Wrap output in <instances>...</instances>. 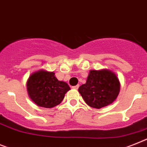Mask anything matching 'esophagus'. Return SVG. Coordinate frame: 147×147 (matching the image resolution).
<instances>
[{"label": "esophagus", "mask_w": 147, "mask_h": 147, "mask_svg": "<svg viewBox=\"0 0 147 147\" xmlns=\"http://www.w3.org/2000/svg\"><path fill=\"white\" fill-rule=\"evenodd\" d=\"M78 87H79V85H76V86H74V87H72V89L78 90Z\"/></svg>", "instance_id": "esophagus-1"}]
</instances>
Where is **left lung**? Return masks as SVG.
Here are the masks:
<instances>
[{"label": "left lung", "mask_w": 147, "mask_h": 147, "mask_svg": "<svg viewBox=\"0 0 147 147\" xmlns=\"http://www.w3.org/2000/svg\"><path fill=\"white\" fill-rule=\"evenodd\" d=\"M119 90V78L108 69L90 70L86 83L78 88L85 102L97 109L112 104L117 98Z\"/></svg>", "instance_id": "obj_1"}]
</instances>
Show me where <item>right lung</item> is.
I'll return each mask as SVG.
<instances>
[{"label": "right lung", "mask_w": 147, "mask_h": 147, "mask_svg": "<svg viewBox=\"0 0 147 147\" xmlns=\"http://www.w3.org/2000/svg\"><path fill=\"white\" fill-rule=\"evenodd\" d=\"M54 71L40 69L34 71L27 81L28 96L36 105L51 108L58 105L70 90L65 81H58Z\"/></svg>", "instance_id": "1"}]
</instances>
